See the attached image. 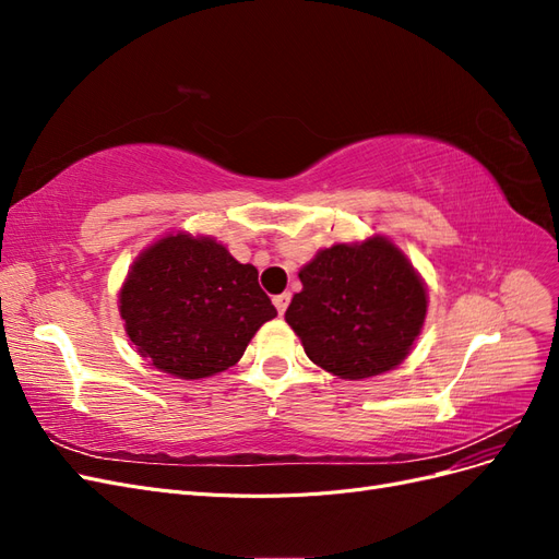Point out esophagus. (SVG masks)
Returning a JSON list of instances; mask_svg holds the SVG:
<instances>
[{"label":"esophagus","instance_id":"34e87169","mask_svg":"<svg viewBox=\"0 0 559 559\" xmlns=\"http://www.w3.org/2000/svg\"><path fill=\"white\" fill-rule=\"evenodd\" d=\"M289 300H292V294H286V292H284V294H280V296H275V298H273V306L277 308V312H280V314H284V312H286V308H289Z\"/></svg>","mask_w":559,"mask_h":559}]
</instances>
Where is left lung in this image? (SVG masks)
Here are the masks:
<instances>
[{
	"mask_svg": "<svg viewBox=\"0 0 559 559\" xmlns=\"http://www.w3.org/2000/svg\"><path fill=\"white\" fill-rule=\"evenodd\" d=\"M302 289L286 324L312 364L343 380H366L408 357L427 319V284L384 235L319 249L298 273Z\"/></svg>",
	"mask_w": 559,
	"mask_h": 559,
	"instance_id": "obj_1",
	"label": "left lung"
}]
</instances>
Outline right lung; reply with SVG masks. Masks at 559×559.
Returning <instances> with one entry per match:
<instances>
[{
  "label": "right lung",
  "mask_w": 559,
  "mask_h": 559,
  "mask_svg": "<svg viewBox=\"0 0 559 559\" xmlns=\"http://www.w3.org/2000/svg\"><path fill=\"white\" fill-rule=\"evenodd\" d=\"M126 333L148 364L179 380L224 373L277 310L259 270L207 235L175 230L132 261L118 292Z\"/></svg>",
  "instance_id": "add662e5"
}]
</instances>
